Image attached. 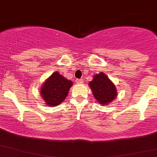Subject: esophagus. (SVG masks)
I'll use <instances>...</instances> for the list:
<instances>
[{"label": "esophagus", "instance_id": "obj_1", "mask_svg": "<svg viewBox=\"0 0 157 157\" xmlns=\"http://www.w3.org/2000/svg\"><path fill=\"white\" fill-rule=\"evenodd\" d=\"M83 79L82 78H78V79H76V83H82Z\"/></svg>", "mask_w": 157, "mask_h": 157}]
</instances>
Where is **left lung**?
<instances>
[{
  "instance_id": "left-lung-1",
  "label": "left lung",
  "mask_w": 157,
  "mask_h": 157,
  "mask_svg": "<svg viewBox=\"0 0 157 157\" xmlns=\"http://www.w3.org/2000/svg\"><path fill=\"white\" fill-rule=\"evenodd\" d=\"M94 98L101 105H108L117 95L115 85L103 72L95 75L93 81L89 83Z\"/></svg>"
}]
</instances>
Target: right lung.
Returning <instances> with one entry per match:
<instances>
[{"label":"right lung","mask_w":157,"mask_h":157,"mask_svg":"<svg viewBox=\"0 0 157 157\" xmlns=\"http://www.w3.org/2000/svg\"><path fill=\"white\" fill-rule=\"evenodd\" d=\"M71 86V81L54 72L41 87V95L48 106L54 107L64 101Z\"/></svg>","instance_id":"add662e5"}]
</instances>
